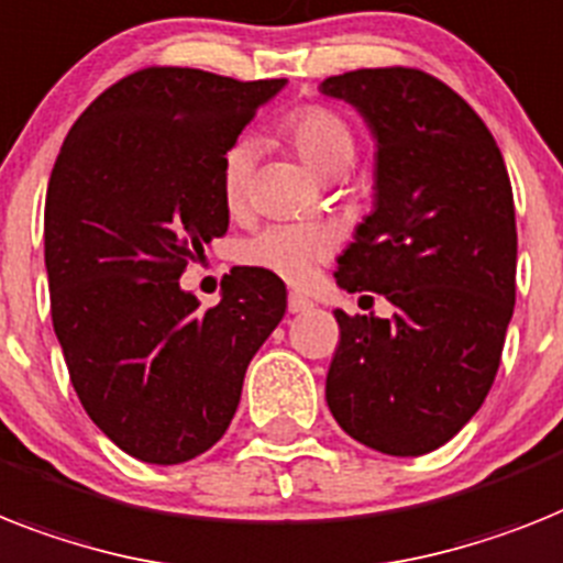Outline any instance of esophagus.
I'll list each match as a JSON object with an SVG mask.
<instances>
[{"instance_id":"esophagus-1","label":"esophagus","mask_w":563,"mask_h":563,"mask_svg":"<svg viewBox=\"0 0 563 563\" xmlns=\"http://www.w3.org/2000/svg\"><path fill=\"white\" fill-rule=\"evenodd\" d=\"M310 308H313V301H310L308 296H301V292H290V296H287V310H290V313H305V310Z\"/></svg>"}]
</instances>
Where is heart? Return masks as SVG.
<instances>
[{"label": "heart", "mask_w": 563, "mask_h": 563, "mask_svg": "<svg viewBox=\"0 0 563 563\" xmlns=\"http://www.w3.org/2000/svg\"><path fill=\"white\" fill-rule=\"evenodd\" d=\"M282 134L316 175L333 178L345 172L356 155L354 129L336 109L324 103H305L282 120ZM250 172H253V143H232L221 161V192L224 203L235 212L247 201ZM333 239L316 224H273L244 241L241 262L255 271H267L301 285L313 276L319 264L331 255Z\"/></svg>", "instance_id": "b5f03b06"}]
</instances>
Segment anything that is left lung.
I'll return each instance as SVG.
<instances>
[{
	"label": "left lung",
	"mask_w": 563,
	"mask_h": 563,
	"mask_svg": "<svg viewBox=\"0 0 563 563\" xmlns=\"http://www.w3.org/2000/svg\"><path fill=\"white\" fill-rule=\"evenodd\" d=\"M322 91L376 134V209L336 282L394 305L391 319L333 310L324 397L354 440L417 457L475 417L500 368L518 267L512 184L481 114L420 68H356Z\"/></svg>",
	"instance_id": "obj_1"
}]
</instances>
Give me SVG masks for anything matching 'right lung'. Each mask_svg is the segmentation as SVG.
<instances>
[{
	"instance_id": "add662e5",
	"label": "right lung",
	"mask_w": 563,
	"mask_h": 563,
	"mask_svg": "<svg viewBox=\"0 0 563 563\" xmlns=\"http://www.w3.org/2000/svg\"><path fill=\"white\" fill-rule=\"evenodd\" d=\"M285 80L148 65L82 111L45 195L51 322L86 415L143 463L224 438L250 360L287 308L282 278L224 276L201 308L178 278L230 227L221 161Z\"/></svg>"
}]
</instances>
